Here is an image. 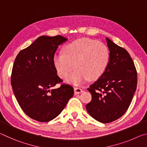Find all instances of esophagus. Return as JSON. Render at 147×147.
Here are the masks:
<instances>
[{
	"mask_svg": "<svg viewBox=\"0 0 147 147\" xmlns=\"http://www.w3.org/2000/svg\"><path fill=\"white\" fill-rule=\"evenodd\" d=\"M82 92L83 90L80 88H74V93H75V94H80Z\"/></svg>",
	"mask_w": 147,
	"mask_h": 147,
	"instance_id": "esophagus-1",
	"label": "esophagus"
}]
</instances>
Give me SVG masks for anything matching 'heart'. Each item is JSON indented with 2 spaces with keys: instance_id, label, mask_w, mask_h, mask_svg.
<instances>
[{
  "instance_id": "obj_1",
  "label": "heart",
  "mask_w": 147,
  "mask_h": 147,
  "mask_svg": "<svg viewBox=\"0 0 147 147\" xmlns=\"http://www.w3.org/2000/svg\"><path fill=\"white\" fill-rule=\"evenodd\" d=\"M109 53L106 45L89 38L76 40L64 47L63 53H57L53 57L54 66L58 75L67 79L68 83L79 85L89 78L96 79L107 68Z\"/></svg>"
}]
</instances>
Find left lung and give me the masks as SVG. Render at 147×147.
Listing matches in <instances>:
<instances>
[{"label": "left lung", "mask_w": 147, "mask_h": 147, "mask_svg": "<svg viewBox=\"0 0 147 147\" xmlns=\"http://www.w3.org/2000/svg\"><path fill=\"white\" fill-rule=\"evenodd\" d=\"M106 40L109 62L104 73L88 88L92 100L86 105L90 116L102 123L116 121L126 113L138 83L136 68L128 52L109 38Z\"/></svg>", "instance_id": "obj_1"}]
</instances>
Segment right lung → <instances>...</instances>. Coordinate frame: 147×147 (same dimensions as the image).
<instances>
[{
  "label": "right lung",
  "mask_w": 147,
  "mask_h": 147,
  "mask_svg": "<svg viewBox=\"0 0 147 147\" xmlns=\"http://www.w3.org/2000/svg\"><path fill=\"white\" fill-rule=\"evenodd\" d=\"M67 40L61 35L42 36L19 53L12 68L11 84L17 101L26 115L45 122L54 119L74 95L68 84L50 90L62 79L57 75L53 57L59 45Z\"/></svg>",
  "instance_id": "1"
}]
</instances>
